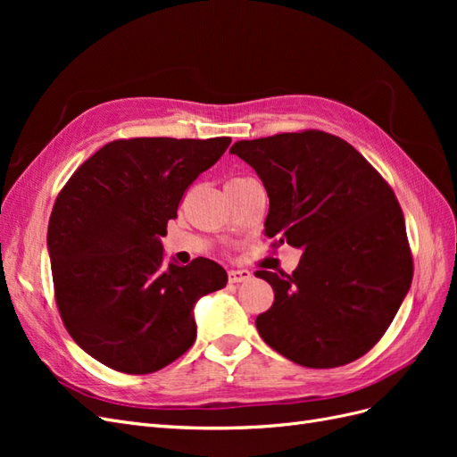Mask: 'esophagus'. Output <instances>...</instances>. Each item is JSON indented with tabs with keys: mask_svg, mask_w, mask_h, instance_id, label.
Instances as JSON below:
<instances>
[{
	"mask_svg": "<svg viewBox=\"0 0 457 457\" xmlns=\"http://www.w3.org/2000/svg\"><path fill=\"white\" fill-rule=\"evenodd\" d=\"M252 272L245 270V269H232L228 270V280L232 284H242V282H250L252 280Z\"/></svg>",
	"mask_w": 457,
	"mask_h": 457,
	"instance_id": "34e87169",
	"label": "esophagus"
}]
</instances>
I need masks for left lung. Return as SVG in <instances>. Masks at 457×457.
Masks as SVG:
<instances>
[{"mask_svg":"<svg viewBox=\"0 0 457 457\" xmlns=\"http://www.w3.org/2000/svg\"><path fill=\"white\" fill-rule=\"evenodd\" d=\"M267 188L265 237L303 252L292 274L257 270L274 289L259 336L307 368L366 354L393 322L411 284L403 210L361 152L324 131L238 141Z\"/></svg>","mask_w":457,"mask_h":457,"instance_id":"1","label":"left lung"}]
</instances>
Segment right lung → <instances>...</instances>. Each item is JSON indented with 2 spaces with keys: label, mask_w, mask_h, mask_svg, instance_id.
<instances>
[{
  "label": "right lung",
  "mask_w": 457,
  "mask_h": 457,
  "mask_svg": "<svg viewBox=\"0 0 457 457\" xmlns=\"http://www.w3.org/2000/svg\"><path fill=\"white\" fill-rule=\"evenodd\" d=\"M230 137L114 141L86 160L47 228L54 297L68 334L95 361L152 373L196 339V303L227 286L212 259L163 262L162 237L195 179Z\"/></svg>",
  "instance_id": "1"
}]
</instances>
